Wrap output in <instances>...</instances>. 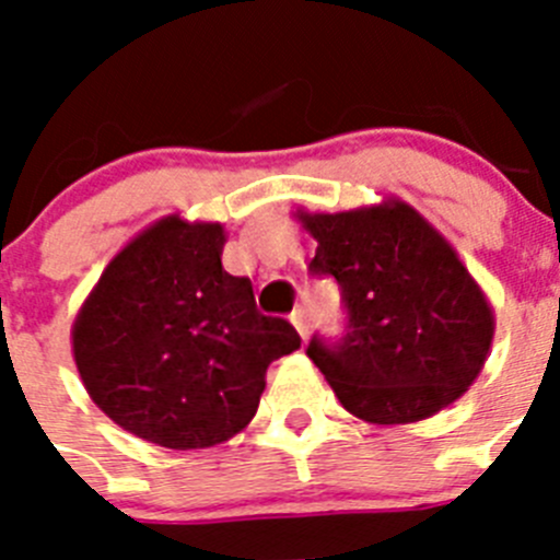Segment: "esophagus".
Returning a JSON list of instances; mask_svg holds the SVG:
<instances>
[{
  "instance_id": "34e87169",
  "label": "esophagus",
  "mask_w": 560,
  "mask_h": 560,
  "mask_svg": "<svg viewBox=\"0 0 560 560\" xmlns=\"http://www.w3.org/2000/svg\"><path fill=\"white\" fill-rule=\"evenodd\" d=\"M291 325L296 328V334L303 336V341L308 339V316H305V308H296L294 314H291Z\"/></svg>"
}]
</instances>
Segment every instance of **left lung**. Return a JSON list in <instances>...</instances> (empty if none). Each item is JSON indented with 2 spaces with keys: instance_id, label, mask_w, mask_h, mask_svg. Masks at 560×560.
<instances>
[{
  "instance_id": "1",
  "label": "left lung",
  "mask_w": 560,
  "mask_h": 560,
  "mask_svg": "<svg viewBox=\"0 0 560 560\" xmlns=\"http://www.w3.org/2000/svg\"><path fill=\"white\" fill-rule=\"evenodd\" d=\"M316 241L308 269L336 277L348 334L311 339L314 361L355 418L395 427L446 409L482 373L493 308L454 246L400 199L345 212L296 210Z\"/></svg>"
}]
</instances>
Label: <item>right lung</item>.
<instances>
[{
  "instance_id": "1",
  "label": "right lung",
  "mask_w": 560,
  "mask_h": 560,
  "mask_svg": "<svg viewBox=\"0 0 560 560\" xmlns=\"http://www.w3.org/2000/svg\"><path fill=\"white\" fill-rule=\"evenodd\" d=\"M215 221L165 215L108 260L72 323L89 398L126 432L190 452L249 427L266 370L300 348L285 319L264 316L249 277L221 266Z\"/></svg>"
}]
</instances>
